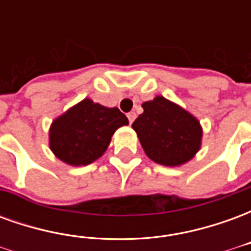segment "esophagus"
<instances>
[{
	"mask_svg": "<svg viewBox=\"0 0 251 251\" xmlns=\"http://www.w3.org/2000/svg\"><path fill=\"white\" fill-rule=\"evenodd\" d=\"M127 120H129L130 124H133V121L136 120V113H134V111H130V113L127 114Z\"/></svg>",
	"mask_w": 251,
	"mask_h": 251,
	"instance_id": "34e87169",
	"label": "esophagus"
}]
</instances>
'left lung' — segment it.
I'll use <instances>...</instances> for the list:
<instances>
[{
    "instance_id": "left-lung-1",
    "label": "left lung",
    "mask_w": 251,
    "mask_h": 251,
    "mask_svg": "<svg viewBox=\"0 0 251 251\" xmlns=\"http://www.w3.org/2000/svg\"><path fill=\"white\" fill-rule=\"evenodd\" d=\"M142 109L131 127L148 157L167 167L194 157L201 141V127L194 115L164 97L142 103Z\"/></svg>"
}]
</instances>
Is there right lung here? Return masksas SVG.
Wrapping results in <instances>:
<instances>
[{"label": "right lung", "instance_id": "obj_1", "mask_svg": "<svg viewBox=\"0 0 251 251\" xmlns=\"http://www.w3.org/2000/svg\"><path fill=\"white\" fill-rule=\"evenodd\" d=\"M129 121L117 107H104L83 99L53 121L50 147L57 158L70 165H87L107 149L114 131Z\"/></svg>", "mask_w": 251, "mask_h": 251}]
</instances>
